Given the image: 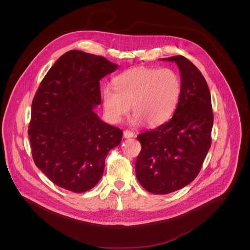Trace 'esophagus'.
Returning <instances> with one entry per match:
<instances>
[{
	"label": "esophagus",
	"mask_w": 250,
	"mask_h": 250,
	"mask_svg": "<svg viewBox=\"0 0 250 250\" xmlns=\"http://www.w3.org/2000/svg\"><path fill=\"white\" fill-rule=\"evenodd\" d=\"M123 136H124V138H126V139H131V138H134V137H135V134H134L132 131L126 130V131L123 132Z\"/></svg>",
	"instance_id": "esophagus-1"
}]
</instances>
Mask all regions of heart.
<instances>
[{"instance_id": "b5f03b06", "label": "heart", "mask_w": 250, "mask_h": 250, "mask_svg": "<svg viewBox=\"0 0 250 250\" xmlns=\"http://www.w3.org/2000/svg\"><path fill=\"white\" fill-rule=\"evenodd\" d=\"M114 88L105 86L103 106L107 118L119 122L132 107L133 122L158 126L167 121L178 106L182 82L170 68L138 67L113 79Z\"/></svg>"}]
</instances>
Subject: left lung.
Instances as JSON below:
<instances>
[{"label":"left lung","instance_id":"1","mask_svg":"<svg viewBox=\"0 0 250 250\" xmlns=\"http://www.w3.org/2000/svg\"><path fill=\"white\" fill-rule=\"evenodd\" d=\"M162 61L178 65L182 93L170 120L138 136L142 150L136 161L137 179L155 194L178 190L198 175L211 147L214 123L211 93L201 72L183 56Z\"/></svg>","mask_w":250,"mask_h":250}]
</instances>
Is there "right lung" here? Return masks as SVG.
Masks as SVG:
<instances>
[{
    "label": "right lung",
    "mask_w": 250,
    "mask_h": 250,
    "mask_svg": "<svg viewBox=\"0 0 250 250\" xmlns=\"http://www.w3.org/2000/svg\"><path fill=\"white\" fill-rule=\"evenodd\" d=\"M118 65L101 56L71 50L42 80L32 104L29 137L36 167L73 192L92 188L105 159L123 132L93 110L101 103L100 80Z\"/></svg>",
    "instance_id": "obj_1"
}]
</instances>
